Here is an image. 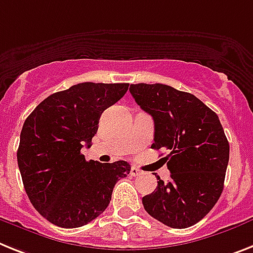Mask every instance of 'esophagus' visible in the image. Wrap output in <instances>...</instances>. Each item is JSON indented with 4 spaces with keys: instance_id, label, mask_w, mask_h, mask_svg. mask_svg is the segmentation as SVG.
Instances as JSON below:
<instances>
[{
    "instance_id": "obj_1",
    "label": "esophagus",
    "mask_w": 253,
    "mask_h": 253,
    "mask_svg": "<svg viewBox=\"0 0 253 253\" xmlns=\"http://www.w3.org/2000/svg\"><path fill=\"white\" fill-rule=\"evenodd\" d=\"M141 170H139L138 168H137V167H131V169H130V174L133 177H138L139 174H141Z\"/></svg>"
}]
</instances>
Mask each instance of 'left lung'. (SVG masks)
<instances>
[{
  "mask_svg": "<svg viewBox=\"0 0 253 253\" xmlns=\"http://www.w3.org/2000/svg\"><path fill=\"white\" fill-rule=\"evenodd\" d=\"M129 91L154 119L152 149L169 150L170 181L159 176L151 194L142 198L146 212L173 229L199 222L224 190L229 142L220 119L193 94L164 84H131Z\"/></svg>",
  "mask_w": 253,
  "mask_h": 253,
  "instance_id": "8db88e82",
  "label": "left lung"
}]
</instances>
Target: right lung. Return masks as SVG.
<instances>
[{
	"label": "right lung",
	"instance_id": "right-lung-1",
	"mask_svg": "<svg viewBox=\"0 0 253 253\" xmlns=\"http://www.w3.org/2000/svg\"><path fill=\"white\" fill-rule=\"evenodd\" d=\"M129 84L81 83L43 99L26 119L16 152L32 206L51 224L80 227L110 204L112 190L126 177L124 160H85L102 112L120 101Z\"/></svg>",
	"mask_w": 253,
	"mask_h": 253
}]
</instances>
